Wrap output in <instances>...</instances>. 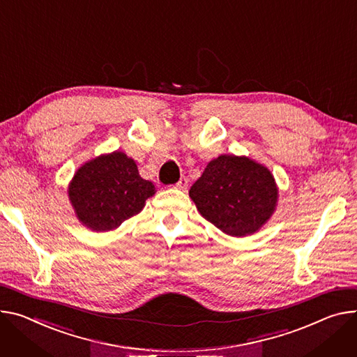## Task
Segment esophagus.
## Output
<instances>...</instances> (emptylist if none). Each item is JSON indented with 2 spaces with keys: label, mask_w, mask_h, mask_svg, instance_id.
<instances>
[{
  "label": "esophagus",
  "mask_w": 357,
  "mask_h": 357,
  "mask_svg": "<svg viewBox=\"0 0 357 357\" xmlns=\"http://www.w3.org/2000/svg\"><path fill=\"white\" fill-rule=\"evenodd\" d=\"M188 185H189V181H188V178L182 176V178H181V179L176 182L175 188H176V189H179V190H186V189H188Z\"/></svg>",
  "instance_id": "esophagus-1"
}]
</instances>
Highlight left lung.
I'll return each mask as SVG.
<instances>
[{"mask_svg":"<svg viewBox=\"0 0 357 357\" xmlns=\"http://www.w3.org/2000/svg\"><path fill=\"white\" fill-rule=\"evenodd\" d=\"M199 213L223 234L243 238L262 229L276 211L273 174L249 156L219 155L189 190Z\"/></svg>","mask_w":357,"mask_h":357,"instance_id":"left-lung-1","label":"left lung"}]
</instances>
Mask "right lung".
I'll list each match as a JSON object with an SVG mask.
<instances>
[{
	"label": "right lung",
	"instance_id": "right-lung-1",
	"mask_svg": "<svg viewBox=\"0 0 357 357\" xmlns=\"http://www.w3.org/2000/svg\"><path fill=\"white\" fill-rule=\"evenodd\" d=\"M67 192L81 225L93 232H108L138 215L156 190L139 175L132 158L114 151L82 164Z\"/></svg>",
	"mask_w": 357,
	"mask_h": 357
}]
</instances>
